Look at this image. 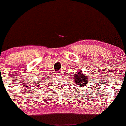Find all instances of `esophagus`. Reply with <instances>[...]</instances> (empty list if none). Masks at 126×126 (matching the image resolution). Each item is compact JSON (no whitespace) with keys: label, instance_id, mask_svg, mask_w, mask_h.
Returning <instances> with one entry per match:
<instances>
[{"label":"esophagus","instance_id":"1","mask_svg":"<svg viewBox=\"0 0 126 126\" xmlns=\"http://www.w3.org/2000/svg\"><path fill=\"white\" fill-rule=\"evenodd\" d=\"M61 74V72H57L56 74L57 75H60Z\"/></svg>","mask_w":126,"mask_h":126}]
</instances>
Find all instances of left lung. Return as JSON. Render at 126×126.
<instances>
[{
    "label": "left lung",
    "mask_w": 126,
    "mask_h": 126,
    "mask_svg": "<svg viewBox=\"0 0 126 126\" xmlns=\"http://www.w3.org/2000/svg\"><path fill=\"white\" fill-rule=\"evenodd\" d=\"M74 79H75V83L77 84L78 87H80L85 86L89 81V79H92V78H88V75H84L82 72L79 71L78 72H75Z\"/></svg>",
    "instance_id": "8db88e82"
}]
</instances>
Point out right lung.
Masks as SVG:
<instances>
[{"mask_svg": "<svg viewBox=\"0 0 126 126\" xmlns=\"http://www.w3.org/2000/svg\"><path fill=\"white\" fill-rule=\"evenodd\" d=\"M40 82H41V81H40Z\"/></svg>", "mask_w": 126, "mask_h": 126, "instance_id": "obj_1", "label": "right lung"}]
</instances>
